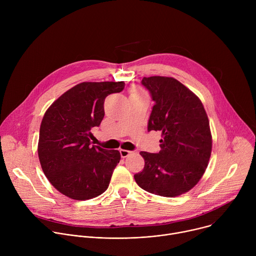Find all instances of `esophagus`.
I'll return each mask as SVG.
<instances>
[{"label":"esophagus","instance_id":"esophagus-1","mask_svg":"<svg viewBox=\"0 0 256 256\" xmlns=\"http://www.w3.org/2000/svg\"><path fill=\"white\" fill-rule=\"evenodd\" d=\"M120 156L122 158H126L128 155H130L132 151H128V150H120Z\"/></svg>","mask_w":256,"mask_h":256}]
</instances>
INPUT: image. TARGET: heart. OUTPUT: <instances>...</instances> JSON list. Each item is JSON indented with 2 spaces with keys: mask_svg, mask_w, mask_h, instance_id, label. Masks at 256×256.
<instances>
[{
  "mask_svg": "<svg viewBox=\"0 0 256 256\" xmlns=\"http://www.w3.org/2000/svg\"><path fill=\"white\" fill-rule=\"evenodd\" d=\"M134 94H136V93H134Z\"/></svg>",
  "mask_w": 256,
  "mask_h": 256,
  "instance_id": "obj_1",
  "label": "heart"
}]
</instances>
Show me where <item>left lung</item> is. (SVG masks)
Returning <instances> with one entry per match:
<instances>
[{
	"label": "left lung",
	"instance_id": "obj_1",
	"mask_svg": "<svg viewBox=\"0 0 256 256\" xmlns=\"http://www.w3.org/2000/svg\"><path fill=\"white\" fill-rule=\"evenodd\" d=\"M154 101L148 132H162L158 153L140 152L142 172L134 174L144 190L166 198L188 192L204 175L212 152V134L202 101L169 77L142 78Z\"/></svg>",
	"mask_w": 256,
	"mask_h": 256
}]
</instances>
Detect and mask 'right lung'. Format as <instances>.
<instances>
[{"label":"right lung","instance_id":"obj_1","mask_svg":"<svg viewBox=\"0 0 256 256\" xmlns=\"http://www.w3.org/2000/svg\"><path fill=\"white\" fill-rule=\"evenodd\" d=\"M124 82H83L48 109L40 126L38 157L50 184L72 200L103 194L120 160L118 150L91 144V130L104 118V100L124 89Z\"/></svg>","mask_w":256,"mask_h":256}]
</instances>
